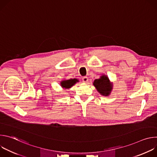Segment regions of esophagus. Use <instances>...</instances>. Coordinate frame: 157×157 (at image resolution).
<instances>
[{"label": "esophagus", "mask_w": 157, "mask_h": 157, "mask_svg": "<svg viewBox=\"0 0 157 157\" xmlns=\"http://www.w3.org/2000/svg\"><path fill=\"white\" fill-rule=\"evenodd\" d=\"M82 80L84 82H88V78L87 76H84V77H82Z\"/></svg>", "instance_id": "esophagus-1"}]
</instances>
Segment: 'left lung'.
Wrapping results in <instances>:
<instances>
[{
  "label": "left lung",
  "instance_id": "obj_1",
  "mask_svg": "<svg viewBox=\"0 0 157 157\" xmlns=\"http://www.w3.org/2000/svg\"><path fill=\"white\" fill-rule=\"evenodd\" d=\"M98 92L104 96H108L112 90V85L110 84L109 78L105 76H102L100 79H96L93 83Z\"/></svg>",
  "mask_w": 157,
  "mask_h": 157
}]
</instances>
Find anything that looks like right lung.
<instances>
[{
    "label": "right lung",
    "mask_w": 157,
    "mask_h": 157,
    "mask_svg": "<svg viewBox=\"0 0 157 157\" xmlns=\"http://www.w3.org/2000/svg\"><path fill=\"white\" fill-rule=\"evenodd\" d=\"M78 81L76 79H71L62 81L61 82V85L63 87H64L65 89H68V88H70L72 86H73Z\"/></svg>",
    "instance_id": "1"
}]
</instances>
